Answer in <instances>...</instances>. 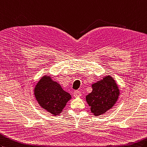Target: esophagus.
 <instances>
[{
    "label": "esophagus",
    "mask_w": 147,
    "mask_h": 147,
    "mask_svg": "<svg viewBox=\"0 0 147 147\" xmlns=\"http://www.w3.org/2000/svg\"><path fill=\"white\" fill-rule=\"evenodd\" d=\"M81 96V92L79 91H75L74 92V96L75 98H78V97H80Z\"/></svg>",
    "instance_id": "esophagus-1"
}]
</instances>
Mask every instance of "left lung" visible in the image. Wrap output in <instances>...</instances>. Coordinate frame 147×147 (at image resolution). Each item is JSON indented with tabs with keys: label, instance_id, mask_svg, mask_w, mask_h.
I'll return each mask as SVG.
<instances>
[{
	"label": "left lung",
	"instance_id": "8db88e82",
	"mask_svg": "<svg viewBox=\"0 0 147 147\" xmlns=\"http://www.w3.org/2000/svg\"><path fill=\"white\" fill-rule=\"evenodd\" d=\"M92 92L86 96L91 112L95 117L102 115L110 110L117 103L120 91L114 78L110 75L103 77L91 84Z\"/></svg>",
	"mask_w": 147,
	"mask_h": 147
}]
</instances>
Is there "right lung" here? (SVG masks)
Returning a JSON list of instances; mask_svg holds the SVG:
<instances>
[{
  "mask_svg": "<svg viewBox=\"0 0 147 147\" xmlns=\"http://www.w3.org/2000/svg\"><path fill=\"white\" fill-rule=\"evenodd\" d=\"M34 94L40 107L54 117L61 113L67 101L71 99V94L64 91L50 75L47 74L37 82Z\"/></svg>",
  "mask_w": 147,
  "mask_h": 147,
  "instance_id": "1",
  "label": "right lung"
}]
</instances>
